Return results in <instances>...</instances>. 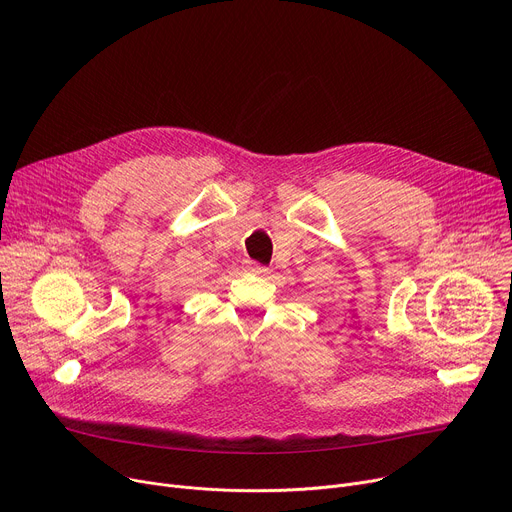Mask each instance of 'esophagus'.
<instances>
[{
    "label": "esophagus",
    "instance_id": "esophagus-1",
    "mask_svg": "<svg viewBox=\"0 0 512 512\" xmlns=\"http://www.w3.org/2000/svg\"><path fill=\"white\" fill-rule=\"evenodd\" d=\"M247 271H251V273H255V275H267V267H263V265H259V263H255V261H247Z\"/></svg>",
    "mask_w": 512,
    "mask_h": 512
}]
</instances>
